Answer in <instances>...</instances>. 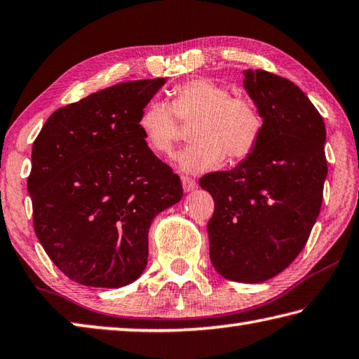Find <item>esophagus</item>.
<instances>
[{"instance_id":"esophagus-1","label":"esophagus","mask_w":359,"mask_h":359,"mask_svg":"<svg viewBox=\"0 0 359 359\" xmlns=\"http://www.w3.org/2000/svg\"><path fill=\"white\" fill-rule=\"evenodd\" d=\"M196 180L188 177V175H182V187H184L185 191H193L196 188Z\"/></svg>"}]
</instances>
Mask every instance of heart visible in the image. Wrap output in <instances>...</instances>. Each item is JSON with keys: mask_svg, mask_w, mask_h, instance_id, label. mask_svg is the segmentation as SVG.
<instances>
[{"mask_svg": "<svg viewBox=\"0 0 359 359\" xmlns=\"http://www.w3.org/2000/svg\"><path fill=\"white\" fill-rule=\"evenodd\" d=\"M191 121L188 136L193 142L182 151L175 163L187 172H198L227 161L250 157L257 147L264 119L257 107L245 97L210 78H193L172 90L171 105L152 99L141 109L138 128L151 151L172 152L179 140V122Z\"/></svg>", "mask_w": 359, "mask_h": 359, "instance_id": "heart-1", "label": "heart"}]
</instances>
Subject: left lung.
<instances>
[{
    "label": "left lung",
    "instance_id": "obj_1",
    "mask_svg": "<svg viewBox=\"0 0 359 359\" xmlns=\"http://www.w3.org/2000/svg\"><path fill=\"white\" fill-rule=\"evenodd\" d=\"M243 86L264 119L257 147L231 171L208 172L207 224L213 269L256 284L287 269L308 242L323 199L328 166L320 113L287 78L243 72Z\"/></svg>",
    "mask_w": 359,
    "mask_h": 359
}]
</instances>
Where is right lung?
<instances>
[{"label":"right lung","instance_id":"right-lung-1","mask_svg":"<svg viewBox=\"0 0 359 359\" xmlns=\"http://www.w3.org/2000/svg\"><path fill=\"white\" fill-rule=\"evenodd\" d=\"M165 78L114 84L51 114L32 144L28 193L39 242L88 287H123L147 265L149 227L184 196L138 128Z\"/></svg>","mask_w":359,"mask_h":359}]
</instances>
